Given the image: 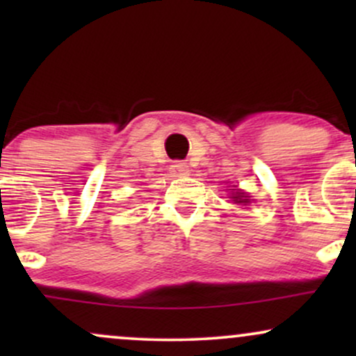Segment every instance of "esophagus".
I'll return each mask as SVG.
<instances>
[{
    "mask_svg": "<svg viewBox=\"0 0 356 356\" xmlns=\"http://www.w3.org/2000/svg\"><path fill=\"white\" fill-rule=\"evenodd\" d=\"M170 170H172L174 175H186L189 172V165L186 164V162H174L172 167H170Z\"/></svg>",
    "mask_w": 356,
    "mask_h": 356,
    "instance_id": "1",
    "label": "esophagus"
}]
</instances>
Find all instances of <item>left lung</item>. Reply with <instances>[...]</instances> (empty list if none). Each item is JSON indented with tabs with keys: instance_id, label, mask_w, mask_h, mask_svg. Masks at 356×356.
Instances as JSON below:
<instances>
[{
	"instance_id": "1",
	"label": "left lung",
	"mask_w": 356,
	"mask_h": 356,
	"mask_svg": "<svg viewBox=\"0 0 356 356\" xmlns=\"http://www.w3.org/2000/svg\"><path fill=\"white\" fill-rule=\"evenodd\" d=\"M229 191H231L229 197L234 201V204H243V206H248V204L251 202V195L246 194L244 191L238 189V187H234V189H229Z\"/></svg>"
}]
</instances>
